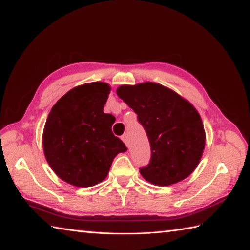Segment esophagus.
Segmentation results:
<instances>
[{"instance_id": "esophagus-1", "label": "esophagus", "mask_w": 250, "mask_h": 250, "mask_svg": "<svg viewBox=\"0 0 250 250\" xmlns=\"http://www.w3.org/2000/svg\"><path fill=\"white\" fill-rule=\"evenodd\" d=\"M121 140L124 141V142H125L126 145H128V141H129V139H128V134H124V135H122V137H121Z\"/></svg>"}]
</instances>
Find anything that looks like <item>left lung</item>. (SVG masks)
<instances>
[{
	"label": "left lung",
	"instance_id": "left-lung-1",
	"mask_svg": "<svg viewBox=\"0 0 250 250\" xmlns=\"http://www.w3.org/2000/svg\"><path fill=\"white\" fill-rule=\"evenodd\" d=\"M117 95L138 115L151 145V160L141 175L156 186L184 180L197 168L206 132L199 112L174 90L146 82L122 85Z\"/></svg>",
	"mask_w": 250,
	"mask_h": 250
}]
</instances>
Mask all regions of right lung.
<instances>
[{
	"instance_id": "add662e5",
	"label": "right lung",
	"mask_w": 250,
	"mask_h": 250,
	"mask_svg": "<svg viewBox=\"0 0 250 250\" xmlns=\"http://www.w3.org/2000/svg\"><path fill=\"white\" fill-rule=\"evenodd\" d=\"M110 86L94 82L78 86L52 107L42 135L44 156L62 180L92 187L106 178L113 158L126 151L113 135L116 118L104 112Z\"/></svg>"
}]
</instances>
